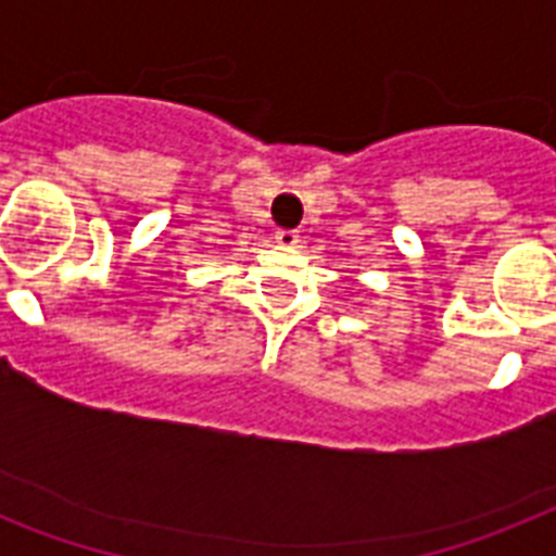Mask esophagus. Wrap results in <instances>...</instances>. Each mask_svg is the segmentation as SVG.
Here are the masks:
<instances>
[{"label": "esophagus", "instance_id": "1", "mask_svg": "<svg viewBox=\"0 0 556 556\" xmlns=\"http://www.w3.org/2000/svg\"><path fill=\"white\" fill-rule=\"evenodd\" d=\"M277 242L282 248H296L300 244V230H277Z\"/></svg>", "mask_w": 556, "mask_h": 556}]
</instances>
